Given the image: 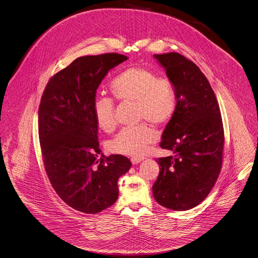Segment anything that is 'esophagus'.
Instances as JSON below:
<instances>
[{"instance_id": "esophagus-1", "label": "esophagus", "mask_w": 258, "mask_h": 258, "mask_svg": "<svg viewBox=\"0 0 258 258\" xmlns=\"http://www.w3.org/2000/svg\"><path fill=\"white\" fill-rule=\"evenodd\" d=\"M143 159H144V157H136V156H134V157L131 158L133 165H138V163L141 162Z\"/></svg>"}]
</instances>
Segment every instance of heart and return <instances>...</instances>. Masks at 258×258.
Here are the masks:
<instances>
[{"label":"heart","instance_id":"obj_1","mask_svg":"<svg viewBox=\"0 0 258 258\" xmlns=\"http://www.w3.org/2000/svg\"><path fill=\"white\" fill-rule=\"evenodd\" d=\"M114 95L122 101L137 102L139 120H149L155 124L167 123L177 108V95L173 83L166 77L141 67L130 68L112 82ZM114 101L99 95L92 103V112L97 124L104 131L116 125ZM158 139V132L149 123L122 128L109 143L113 153L138 156L142 155L149 145Z\"/></svg>","mask_w":258,"mask_h":258}]
</instances>
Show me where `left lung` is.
Returning a JSON list of instances; mask_svg holds the SVG:
<instances>
[{
	"label": "left lung",
	"instance_id": "8db88e82",
	"mask_svg": "<svg viewBox=\"0 0 258 258\" xmlns=\"http://www.w3.org/2000/svg\"><path fill=\"white\" fill-rule=\"evenodd\" d=\"M166 70L177 95V108L161 136L160 147L174 152L160 157L153 197L162 207L186 211L212 190L222 166L224 132L215 93L191 60L177 52L153 55Z\"/></svg>",
	"mask_w": 258,
	"mask_h": 258
}]
</instances>
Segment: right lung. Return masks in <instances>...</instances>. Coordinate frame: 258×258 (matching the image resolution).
Here are the masks:
<instances>
[{
    "label": "right lung",
    "instance_id": "obj_1",
    "mask_svg": "<svg viewBox=\"0 0 258 258\" xmlns=\"http://www.w3.org/2000/svg\"><path fill=\"white\" fill-rule=\"evenodd\" d=\"M126 59L118 53L78 57L49 80L41 99L39 139L46 173L58 197L82 213L112 206L119 177L132 167L120 154L98 157L102 151L92 112L100 83Z\"/></svg>",
    "mask_w": 258,
    "mask_h": 258
}]
</instances>
